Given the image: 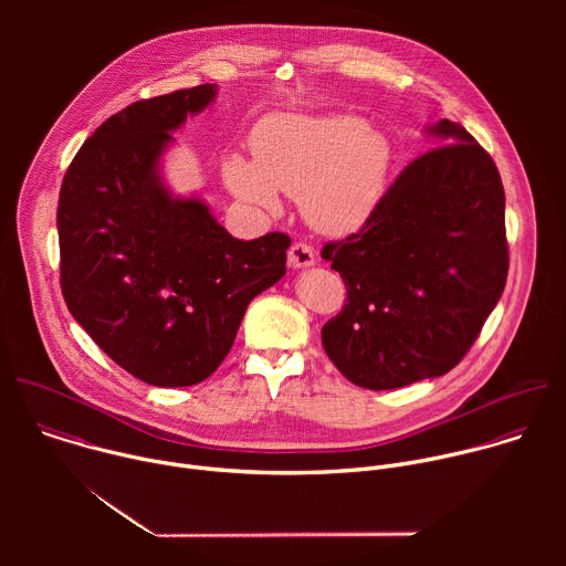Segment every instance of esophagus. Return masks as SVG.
Returning <instances> with one entry per match:
<instances>
[{"label":"esophagus","mask_w":566,"mask_h":566,"mask_svg":"<svg viewBox=\"0 0 566 566\" xmlns=\"http://www.w3.org/2000/svg\"><path fill=\"white\" fill-rule=\"evenodd\" d=\"M315 264V253L313 249L306 244V241H297L289 249V266L291 269H306Z\"/></svg>","instance_id":"esophagus-1"}]
</instances>
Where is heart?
Listing matches in <instances>:
<instances>
[{
	"mask_svg": "<svg viewBox=\"0 0 566 566\" xmlns=\"http://www.w3.org/2000/svg\"><path fill=\"white\" fill-rule=\"evenodd\" d=\"M253 154H228V190L260 210L277 212L280 192L300 197L304 219L325 234L358 230L382 199L391 145L354 114H273L253 132Z\"/></svg>",
	"mask_w": 566,
	"mask_h": 566,
	"instance_id": "obj_1",
	"label": "heart"
}]
</instances>
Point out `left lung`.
Instances as JSON below:
<instances>
[{"instance_id": "1", "label": "left lung", "mask_w": 566, "mask_h": 566, "mask_svg": "<svg viewBox=\"0 0 566 566\" xmlns=\"http://www.w3.org/2000/svg\"><path fill=\"white\" fill-rule=\"evenodd\" d=\"M426 134L443 145L398 175L358 232L322 249L347 286L322 347L365 389L448 374L506 286V197L495 160L448 118Z\"/></svg>"}]
</instances>
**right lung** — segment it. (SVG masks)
<instances>
[{"label": "right lung", "instance_id": "1", "mask_svg": "<svg viewBox=\"0 0 566 566\" xmlns=\"http://www.w3.org/2000/svg\"><path fill=\"white\" fill-rule=\"evenodd\" d=\"M217 85L138 101L80 147L57 201L60 286L94 343L154 387L206 380L249 304L286 273L284 232L234 239L199 197H175L160 158Z\"/></svg>", "mask_w": 566, "mask_h": 566}]
</instances>
